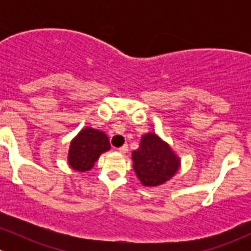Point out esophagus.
Instances as JSON below:
<instances>
[{"label":"esophagus","instance_id":"obj_1","mask_svg":"<svg viewBox=\"0 0 251 251\" xmlns=\"http://www.w3.org/2000/svg\"><path fill=\"white\" fill-rule=\"evenodd\" d=\"M119 151H120V153H126V151H128V147H127V144H124L123 147H120V148L118 149Z\"/></svg>","mask_w":251,"mask_h":251}]
</instances>
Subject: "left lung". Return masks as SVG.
<instances>
[{"label":"left lung","mask_w":251,"mask_h":251,"mask_svg":"<svg viewBox=\"0 0 251 251\" xmlns=\"http://www.w3.org/2000/svg\"><path fill=\"white\" fill-rule=\"evenodd\" d=\"M133 170L146 187L165 183L178 171L181 160L171 147L158 135L142 136L140 147L132 151Z\"/></svg>","instance_id":"obj_1"}]
</instances>
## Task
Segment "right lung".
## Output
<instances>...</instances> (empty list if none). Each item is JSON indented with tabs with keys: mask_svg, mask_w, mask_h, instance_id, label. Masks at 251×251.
<instances>
[{
	"mask_svg": "<svg viewBox=\"0 0 251 251\" xmlns=\"http://www.w3.org/2000/svg\"><path fill=\"white\" fill-rule=\"evenodd\" d=\"M109 149V138L103 131L85 127L70 142L68 164L78 173L90 171L100 154Z\"/></svg>",
	"mask_w": 251,
	"mask_h": 251,
	"instance_id": "1",
	"label": "right lung"
}]
</instances>
